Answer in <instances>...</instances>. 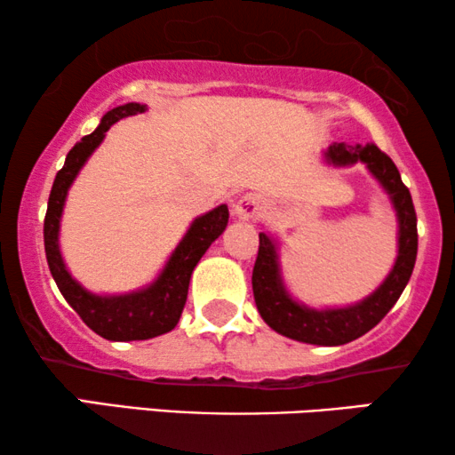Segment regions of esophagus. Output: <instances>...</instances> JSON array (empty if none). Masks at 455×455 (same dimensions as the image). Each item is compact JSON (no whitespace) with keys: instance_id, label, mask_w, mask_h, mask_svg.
Wrapping results in <instances>:
<instances>
[{"instance_id":"1","label":"esophagus","mask_w":455,"mask_h":455,"mask_svg":"<svg viewBox=\"0 0 455 455\" xmlns=\"http://www.w3.org/2000/svg\"><path fill=\"white\" fill-rule=\"evenodd\" d=\"M260 211H263V201H260L257 195H244L238 203L234 204L235 217H240V220H244V221L257 220V217L260 215Z\"/></svg>"}]
</instances>
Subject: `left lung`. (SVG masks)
Returning <instances> with one entry per match:
<instances>
[{
	"mask_svg": "<svg viewBox=\"0 0 455 455\" xmlns=\"http://www.w3.org/2000/svg\"><path fill=\"white\" fill-rule=\"evenodd\" d=\"M327 164L346 167L363 164L379 180L394 204L400 234H397V259L394 269L385 282L366 296L363 302L344 308H308L296 302L285 290L275 240L267 234H259V254L252 269L254 302L263 321L285 338L316 346H341L358 339L371 331L385 315L394 308L397 298L412 275L419 251V232H416V211L410 190L403 186L400 172L394 161L375 145H331L325 151Z\"/></svg>",
	"mask_w": 455,
	"mask_h": 455,
	"instance_id": "8db88e82",
	"label": "left lung"
}]
</instances>
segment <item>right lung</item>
<instances>
[{
    "instance_id": "add662e5",
    "label": "right lung",
    "mask_w": 455,
    "mask_h": 455,
    "mask_svg": "<svg viewBox=\"0 0 455 455\" xmlns=\"http://www.w3.org/2000/svg\"><path fill=\"white\" fill-rule=\"evenodd\" d=\"M147 105L126 103L120 108L108 111L103 116L97 130L72 147L68 153L66 164L53 180L52 195H49L45 223H43V235H45V254L49 271L58 283L61 296L76 310L80 319L89 325L97 335L111 341H132V339H151L157 335L172 331L178 325L182 315L186 296H188V283L195 267L207 248L223 234L228 226L229 211L226 204L196 217L188 228L182 242L172 252L170 260L159 273L151 285L145 290L130 291L122 296H97L86 291L70 273H68L64 259L60 252V220L68 190L78 176L80 167L86 164L92 151L101 145L105 132L114 126L117 120L128 116L142 114Z\"/></svg>"
}]
</instances>
